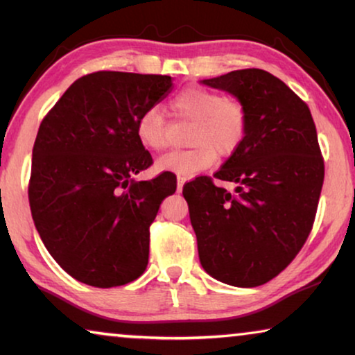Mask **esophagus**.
Listing matches in <instances>:
<instances>
[{
  "mask_svg": "<svg viewBox=\"0 0 355 355\" xmlns=\"http://www.w3.org/2000/svg\"><path fill=\"white\" fill-rule=\"evenodd\" d=\"M186 181H187L186 176H178V191L179 192L182 191V187H184V184H186Z\"/></svg>",
  "mask_w": 355,
  "mask_h": 355,
  "instance_id": "esophagus-1",
  "label": "esophagus"
}]
</instances>
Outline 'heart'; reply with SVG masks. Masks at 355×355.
Here are the masks:
<instances>
[{"instance_id":"heart-1","label":"heart","mask_w":355,"mask_h":355,"mask_svg":"<svg viewBox=\"0 0 355 355\" xmlns=\"http://www.w3.org/2000/svg\"><path fill=\"white\" fill-rule=\"evenodd\" d=\"M174 118L192 121L186 150L169 152L157 159L158 171L192 176L210 168L216 158H231L244 145L250 113L244 101L203 85L179 92L169 103ZM139 142L153 152L168 147V119L157 106L140 113L135 123Z\"/></svg>"}]
</instances>
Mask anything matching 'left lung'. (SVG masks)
<instances>
[{"mask_svg":"<svg viewBox=\"0 0 355 355\" xmlns=\"http://www.w3.org/2000/svg\"><path fill=\"white\" fill-rule=\"evenodd\" d=\"M203 84L244 101L250 129L244 145L213 178L237 182L236 192L200 176L184 186L203 270L237 288L278 276L313 227L324 162L305 101L263 69L227 72Z\"/></svg>","mask_w":355,"mask_h":355,"instance_id":"1","label":"left lung"}]
</instances>
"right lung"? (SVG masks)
<instances>
[{
	"label": "right lung",
	"instance_id": "obj_1",
	"mask_svg": "<svg viewBox=\"0 0 355 355\" xmlns=\"http://www.w3.org/2000/svg\"><path fill=\"white\" fill-rule=\"evenodd\" d=\"M171 85L162 74L92 72L62 94L38 128L32 218L53 259L80 283L114 288L147 268L150 226L176 181L171 173L132 178L153 163L135 123Z\"/></svg>",
	"mask_w": 355,
	"mask_h": 355
}]
</instances>
